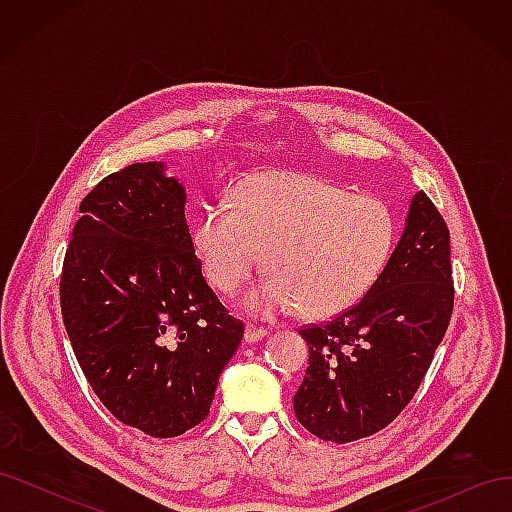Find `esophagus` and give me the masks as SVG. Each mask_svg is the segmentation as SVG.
<instances>
[{
    "mask_svg": "<svg viewBox=\"0 0 512 512\" xmlns=\"http://www.w3.org/2000/svg\"><path fill=\"white\" fill-rule=\"evenodd\" d=\"M269 335V331L267 329H262V327H254V324H247L245 327V335H243V339H245V344H258L260 339H265Z\"/></svg>",
    "mask_w": 512,
    "mask_h": 512,
    "instance_id": "obj_1",
    "label": "esophagus"
}]
</instances>
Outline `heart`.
<instances>
[{"instance_id": "1", "label": "heart", "mask_w": 512, "mask_h": 512, "mask_svg": "<svg viewBox=\"0 0 512 512\" xmlns=\"http://www.w3.org/2000/svg\"><path fill=\"white\" fill-rule=\"evenodd\" d=\"M397 239L391 207L374 194L303 173H254L235 200L198 215L194 252L209 282L235 294L260 267L267 275L243 297L247 312L275 318L305 312L335 316L376 284Z\"/></svg>"}]
</instances>
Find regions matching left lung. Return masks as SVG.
Here are the masks:
<instances>
[{
  "label": "left lung",
  "instance_id": "obj_1",
  "mask_svg": "<svg viewBox=\"0 0 512 512\" xmlns=\"http://www.w3.org/2000/svg\"><path fill=\"white\" fill-rule=\"evenodd\" d=\"M451 273L448 228L418 192L365 297L337 318L299 331L309 367L292 406L307 431L346 444L384 429L408 406L451 322Z\"/></svg>",
  "mask_w": 512,
  "mask_h": 512
}]
</instances>
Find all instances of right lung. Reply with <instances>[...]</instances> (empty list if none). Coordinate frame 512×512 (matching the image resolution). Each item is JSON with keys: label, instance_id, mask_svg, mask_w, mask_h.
<instances>
[{"label": "right lung", "instance_id": "1", "mask_svg": "<svg viewBox=\"0 0 512 512\" xmlns=\"http://www.w3.org/2000/svg\"><path fill=\"white\" fill-rule=\"evenodd\" d=\"M185 200L164 162L104 177L61 271V316L87 382L117 421L153 438L205 421L243 339L205 282Z\"/></svg>", "mask_w": 512, "mask_h": 512}]
</instances>
